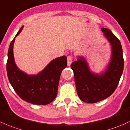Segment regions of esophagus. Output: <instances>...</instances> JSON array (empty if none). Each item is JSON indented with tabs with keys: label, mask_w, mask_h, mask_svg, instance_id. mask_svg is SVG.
Returning <instances> with one entry per match:
<instances>
[{
	"label": "esophagus",
	"mask_w": 130,
	"mask_h": 130,
	"mask_svg": "<svg viewBox=\"0 0 130 130\" xmlns=\"http://www.w3.org/2000/svg\"><path fill=\"white\" fill-rule=\"evenodd\" d=\"M73 61V56L69 55L67 57V63L69 65H70Z\"/></svg>",
	"instance_id": "34e87169"
}]
</instances>
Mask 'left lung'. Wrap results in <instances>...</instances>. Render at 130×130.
I'll return each instance as SVG.
<instances>
[{
  "mask_svg": "<svg viewBox=\"0 0 130 130\" xmlns=\"http://www.w3.org/2000/svg\"><path fill=\"white\" fill-rule=\"evenodd\" d=\"M102 31L112 48L111 61L106 72L100 75L91 73L82 57H79L71 65L78 95L86 103H96L110 96L117 88L123 71L124 60L120 41L110 29L102 28Z\"/></svg>",
  "mask_w": 130,
  "mask_h": 130,
  "instance_id": "obj_1",
  "label": "left lung"
}]
</instances>
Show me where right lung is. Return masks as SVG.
<instances>
[{
  "mask_svg": "<svg viewBox=\"0 0 130 130\" xmlns=\"http://www.w3.org/2000/svg\"><path fill=\"white\" fill-rule=\"evenodd\" d=\"M23 26L16 34H20ZM15 38L11 42L8 51L7 72L8 78L19 97L34 105H47L57 95L60 76L67 66V57L62 56L54 60L43 71L36 75H28L16 66L13 54Z\"/></svg>",
  "mask_w": 130,
  "mask_h": 130,
  "instance_id": "1",
  "label": "right lung"
}]
</instances>
